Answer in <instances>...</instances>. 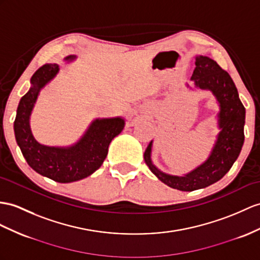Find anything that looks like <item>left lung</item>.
<instances>
[{
	"mask_svg": "<svg viewBox=\"0 0 260 260\" xmlns=\"http://www.w3.org/2000/svg\"><path fill=\"white\" fill-rule=\"evenodd\" d=\"M191 80L194 81L195 88L211 91L219 107L217 123L220 131L211 154L191 172L178 176L164 173L154 166L151 159L152 141L144 152V161L151 172L164 184L184 192L203 188L219 181L237 160L245 140L246 110L230 74L210 57L200 55L195 57Z\"/></svg>",
	"mask_w": 260,
	"mask_h": 260,
	"instance_id": "obj_1",
	"label": "left lung"
}]
</instances>
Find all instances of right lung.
I'll list each match as a JSON object with an SVG mask.
<instances>
[{"mask_svg": "<svg viewBox=\"0 0 260 260\" xmlns=\"http://www.w3.org/2000/svg\"><path fill=\"white\" fill-rule=\"evenodd\" d=\"M76 56L69 55L71 62ZM59 72V65L46 64L30 78L29 90L21 98L16 110L14 134L16 143L28 166L37 173L58 183H71L91 175L104 163L109 144L124 128L121 117L94 119L79 140L69 147L41 144L31 134L29 119L40 91Z\"/></svg>", "mask_w": 260, "mask_h": 260, "instance_id": "right-lung-1", "label": "right lung"}]
</instances>
